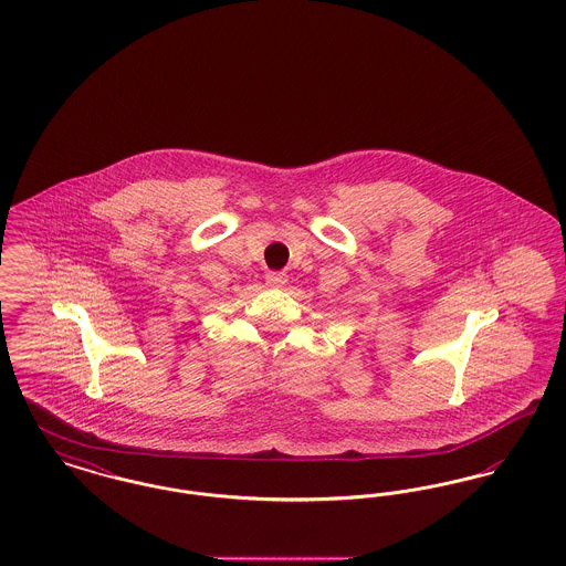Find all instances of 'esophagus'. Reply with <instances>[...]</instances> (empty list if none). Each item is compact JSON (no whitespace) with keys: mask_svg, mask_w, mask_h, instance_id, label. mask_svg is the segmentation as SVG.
I'll use <instances>...</instances> for the list:
<instances>
[{"mask_svg":"<svg viewBox=\"0 0 566 566\" xmlns=\"http://www.w3.org/2000/svg\"><path fill=\"white\" fill-rule=\"evenodd\" d=\"M265 282H268V286H271V289H280V286H284L289 282V275L284 271H270L265 275Z\"/></svg>","mask_w":566,"mask_h":566,"instance_id":"1","label":"esophagus"}]
</instances>
